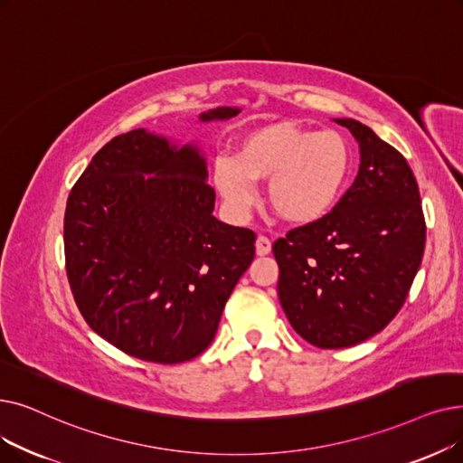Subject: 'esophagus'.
Here are the masks:
<instances>
[{
  "label": "esophagus",
  "instance_id": "obj_1",
  "mask_svg": "<svg viewBox=\"0 0 463 463\" xmlns=\"http://www.w3.org/2000/svg\"><path fill=\"white\" fill-rule=\"evenodd\" d=\"M270 248H272V244L267 236H257V242H255L257 255H269Z\"/></svg>",
  "mask_w": 463,
  "mask_h": 463
}]
</instances>
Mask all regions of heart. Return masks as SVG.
Here are the masks:
<instances>
[{
	"instance_id": "1",
	"label": "heart",
	"mask_w": 463,
	"mask_h": 463,
	"mask_svg": "<svg viewBox=\"0 0 463 463\" xmlns=\"http://www.w3.org/2000/svg\"><path fill=\"white\" fill-rule=\"evenodd\" d=\"M352 149L336 130H308L289 120L251 130L236 156H219L213 185L227 208L242 217L257 200L255 184L269 182L270 208L295 225L326 217L343 194Z\"/></svg>"
}]
</instances>
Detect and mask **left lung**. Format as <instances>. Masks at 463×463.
Segmentation results:
<instances>
[{"instance_id":"1","label":"left lung","mask_w":463,"mask_h":463,"mask_svg":"<svg viewBox=\"0 0 463 463\" xmlns=\"http://www.w3.org/2000/svg\"><path fill=\"white\" fill-rule=\"evenodd\" d=\"M359 144L355 182L314 223L274 242L278 297L317 348H348L403 307L426 244L418 184L405 156L355 118H333Z\"/></svg>"}]
</instances>
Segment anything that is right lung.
Instances as JSON below:
<instances>
[{
	"mask_svg": "<svg viewBox=\"0 0 463 463\" xmlns=\"http://www.w3.org/2000/svg\"><path fill=\"white\" fill-rule=\"evenodd\" d=\"M238 108L198 115L229 120ZM196 142L137 128L99 149L70 193L68 279L94 333L153 364H182L215 336L227 298L255 255V232L213 215Z\"/></svg>",
	"mask_w": 463,
	"mask_h": 463,
	"instance_id": "add662e5",
	"label": "right lung"
}]
</instances>
